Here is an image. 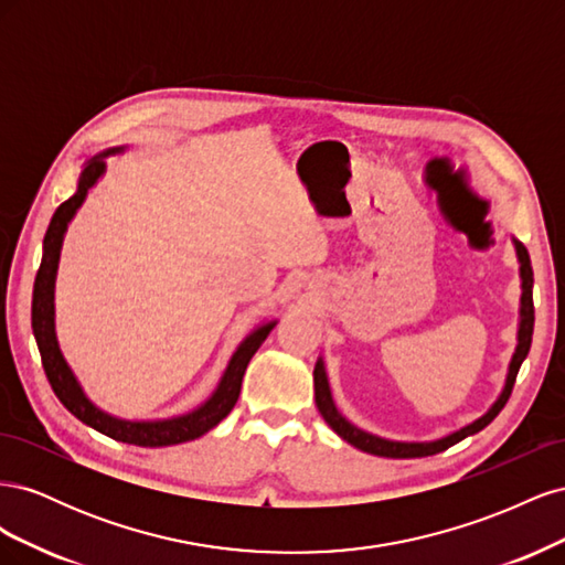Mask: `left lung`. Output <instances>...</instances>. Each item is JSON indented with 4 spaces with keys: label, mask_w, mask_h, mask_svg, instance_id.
I'll return each mask as SVG.
<instances>
[{
    "label": "left lung",
    "mask_w": 565,
    "mask_h": 565,
    "mask_svg": "<svg viewBox=\"0 0 565 565\" xmlns=\"http://www.w3.org/2000/svg\"><path fill=\"white\" fill-rule=\"evenodd\" d=\"M516 245V254H519V262H521V280H523V295H521V324H519V347H516V353L514 358H511V365H509V377H507V386L502 391V396L498 398V403H494L488 413L476 419L473 424L465 426V429H459L446 438L440 440H434V443H398V440H386V438H380V436H372V434H365L361 429H355L353 424H349L344 417H341L337 413V407L332 403V396H330V386H328V377H324V367L322 363L318 361L316 370H313V384H316V405L320 409L322 419L328 422L332 429L344 438L347 443H351L353 448L363 450V452H370V455H377V457H391V459H407V457H429V455H436V452H443L448 450L450 446H455V443L465 440L467 436L471 434H478L481 429H486V426L498 417L502 413V407L507 405L509 396H511V388H514L516 384V374L521 370V363L525 361V355L530 351V341H533V328H535V306H533V266H530V256H527V249L521 245V243H514Z\"/></svg>",
    "instance_id": "left-lung-1"
}]
</instances>
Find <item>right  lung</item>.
<instances>
[{
	"label": "right lung",
	"instance_id": "add662e5",
	"mask_svg": "<svg viewBox=\"0 0 565 565\" xmlns=\"http://www.w3.org/2000/svg\"><path fill=\"white\" fill-rule=\"evenodd\" d=\"M122 148H113L106 150L104 156L94 158L87 167H84L79 188L73 198H67L56 214L51 216V224L44 235V254H42V264L35 278V289H32V332H35L38 339V349L42 355V367L46 380L54 388L58 401L71 409V413L84 422L92 429L106 434L115 440L129 443V446H141V448H162V446H177V443L185 440H195L202 434H207L210 429L224 419L233 405L237 403V396H241V386H243V374L247 370V363L252 361V355L256 353L264 344V339L273 330V324L268 322L264 328L254 330L243 344L231 358V363L224 372V380H221L218 388L214 391V396L198 407L195 413L174 417V419H164V422H125V419H115L106 413H100L96 405H92L84 396L79 384L75 382L71 367L65 365L63 355L56 344V334H54V278H56V266H58V254H61V243H63V233L67 228V221H71L77 212L79 204L87 198V191L96 183V179L104 174L106 162L100 158L110 156V152H119Z\"/></svg>",
	"mask_w": 565,
	"mask_h": 565
}]
</instances>
